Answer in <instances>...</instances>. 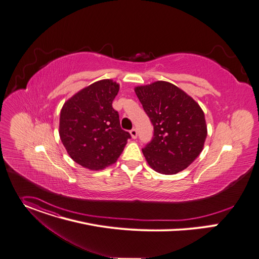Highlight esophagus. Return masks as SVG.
I'll list each match as a JSON object with an SVG mask.
<instances>
[{
	"label": "esophagus",
	"instance_id": "1",
	"mask_svg": "<svg viewBox=\"0 0 259 259\" xmlns=\"http://www.w3.org/2000/svg\"><path fill=\"white\" fill-rule=\"evenodd\" d=\"M130 134L132 138H136L137 137V130L135 128H133L132 130H130Z\"/></svg>",
	"mask_w": 259,
	"mask_h": 259
}]
</instances>
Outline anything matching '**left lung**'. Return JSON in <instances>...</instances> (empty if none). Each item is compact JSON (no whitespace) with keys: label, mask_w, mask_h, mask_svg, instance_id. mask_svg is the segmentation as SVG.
<instances>
[{"label":"left lung","mask_w":259,"mask_h":259,"mask_svg":"<svg viewBox=\"0 0 259 259\" xmlns=\"http://www.w3.org/2000/svg\"><path fill=\"white\" fill-rule=\"evenodd\" d=\"M134 91L154 126V136L143 149L149 165L163 175L184 170L203 149L207 130L202 109L167 81L136 87Z\"/></svg>","instance_id":"8db88e82"}]
</instances>
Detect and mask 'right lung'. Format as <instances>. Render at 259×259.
I'll list each match as a JSON object with an SVG mask.
<instances>
[{
  "label": "right lung",
  "mask_w": 259,
  "mask_h": 259,
  "mask_svg": "<svg viewBox=\"0 0 259 259\" xmlns=\"http://www.w3.org/2000/svg\"><path fill=\"white\" fill-rule=\"evenodd\" d=\"M119 90L115 81L102 79L76 93L62 107V143L73 161L88 169L100 170L115 163L131 138L112 107Z\"/></svg>",
  "instance_id": "right-lung-1"
}]
</instances>
